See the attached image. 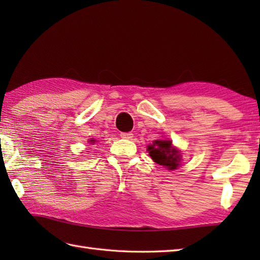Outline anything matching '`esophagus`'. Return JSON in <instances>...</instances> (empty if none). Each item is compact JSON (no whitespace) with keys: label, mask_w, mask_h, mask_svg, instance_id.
I'll return each instance as SVG.
<instances>
[{"label":"esophagus","mask_w":260,"mask_h":260,"mask_svg":"<svg viewBox=\"0 0 260 260\" xmlns=\"http://www.w3.org/2000/svg\"><path fill=\"white\" fill-rule=\"evenodd\" d=\"M120 137H121V139L131 140L132 137H133V133H131V132H128V133H120Z\"/></svg>","instance_id":"obj_1"}]
</instances>
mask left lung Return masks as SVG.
Segmentation results:
<instances>
[{"mask_svg":"<svg viewBox=\"0 0 260 260\" xmlns=\"http://www.w3.org/2000/svg\"><path fill=\"white\" fill-rule=\"evenodd\" d=\"M154 162L169 170H175L180 165L181 155L172 146L171 141H154L153 145L147 147Z\"/></svg>","mask_w":260,"mask_h":260,"instance_id":"left-lung-1","label":"left lung"}]
</instances>
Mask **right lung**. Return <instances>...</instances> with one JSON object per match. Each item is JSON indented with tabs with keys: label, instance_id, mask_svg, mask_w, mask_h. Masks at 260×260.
<instances>
[{
	"label": "right lung",
	"instance_id": "1",
	"mask_svg": "<svg viewBox=\"0 0 260 260\" xmlns=\"http://www.w3.org/2000/svg\"><path fill=\"white\" fill-rule=\"evenodd\" d=\"M91 142H93V140H91Z\"/></svg>",
	"mask_w": 260,
	"mask_h": 260
}]
</instances>
